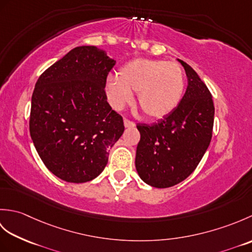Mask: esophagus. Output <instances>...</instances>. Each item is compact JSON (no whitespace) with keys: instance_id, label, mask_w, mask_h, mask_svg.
I'll return each mask as SVG.
<instances>
[{"instance_id":"34e87169","label":"esophagus","mask_w":252,"mask_h":252,"mask_svg":"<svg viewBox=\"0 0 252 252\" xmlns=\"http://www.w3.org/2000/svg\"><path fill=\"white\" fill-rule=\"evenodd\" d=\"M125 126L126 127H133V126H135V123L129 119H125Z\"/></svg>"}]
</instances>
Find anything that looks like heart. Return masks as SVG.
<instances>
[{"mask_svg":"<svg viewBox=\"0 0 252 252\" xmlns=\"http://www.w3.org/2000/svg\"><path fill=\"white\" fill-rule=\"evenodd\" d=\"M185 89L183 69L179 63L138 58L123 65L117 80L107 83L111 105L122 108L137 93L142 112L151 119H161L172 112L182 100Z\"/></svg>","mask_w":252,"mask_h":252,"instance_id":"obj_1","label":"heart"}]
</instances>
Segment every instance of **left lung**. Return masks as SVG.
Returning <instances> with one entry per match:
<instances>
[{
    "mask_svg": "<svg viewBox=\"0 0 252 252\" xmlns=\"http://www.w3.org/2000/svg\"><path fill=\"white\" fill-rule=\"evenodd\" d=\"M187 76V89L179 106L153 125H137L135 167L148 185L167 189L189 176L211 142L215 105L196 71L179 60Z\"/></svg>",
    "mask_w": 252,
    "mask_h": 252,
    "instance_id": "obj_1",
    "label": "left lung"
}]
</instances>
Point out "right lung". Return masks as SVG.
Masks as SVG:
<instances>
[{
	"label": "right lung",
	"instance_id": "obj_1",
	"mask_svg": "<svg viewBox=\"0 0 252 252\" xmlns=\"http://www.w3.org/2000/svg\"><path fill=\"white\" fill-rule=\"evenodd\" d=\"M115 63L96 46H78L37 79L30 135L45 167L63 181L84 183L99 175L108 148L125 131L105 92Z\"/></svg>",
	"mask_w": 252,
	"mask_h": 252
}]
</instances>
